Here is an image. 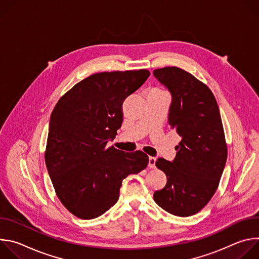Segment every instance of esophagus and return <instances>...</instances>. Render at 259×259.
<instances>
[{"instance_id":"esophagus-1","label":"esophagus","mask_w":259,"mask_h":259,"mask_svg":"<svg viewBox=\"0 0 259 259\" xmlns=\"http://www.w3.org/2000/svg\"><path fill=\"white\" fill-rule=\"evenodd\" d=\"M156 161H157L156 158L150 157V158H149V167H150V168H155V167H156Z\"/></svg>"}]
</instances>
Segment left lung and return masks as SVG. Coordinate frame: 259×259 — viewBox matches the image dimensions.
Instances as JSON below:
<instances>
[{"mask_svg": "<svg viewBox=\"0 0 259 259\" xmlns=\"http://www.w3.org/2000/svg\"><path fill=\"white\" fill-rule=\"evenodd\" d=\"M154 76L171 93L168 124L181 136L175 159L156 162L167 183L154 200L165 211L187 217L202 210L217 190L228 157L224 126L213 93L190 72L167 66L155 69Z\"/></svg>", "mask_w": 259, "mask_h": 259, "instance_id": "1", "label": "left lung"}]
</instances>
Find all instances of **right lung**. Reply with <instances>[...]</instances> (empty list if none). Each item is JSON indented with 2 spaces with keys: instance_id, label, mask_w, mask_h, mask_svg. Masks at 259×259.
Listing matches in <instances>:
<instances>
[{
  "instance_id": "right-lung-1",
  "label": "right lung",
  "mask_w": 259,
  "mask_h": 259,
  "mask_svg": "<svg viewBox=\"0 0 259 259\" xmlns=\"http://www.w3.org/2000/svg\"><path fill=\"white\" fill-rule=\"evenodd\" d=\"M146 69L98 72L67 91L51 114L45 162L56 195L81 219L119 200L122 181L149 163L143 152L107 147L123 122L122 105L150 77Z\"/></svg>"
}]
</instances>
